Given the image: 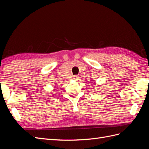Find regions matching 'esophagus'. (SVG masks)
I'll list each match as a JSON object with an SVG mask.
<instances>
[{"mask_svg": "<svg viewBox=\"0 0 149 149\" xmlns=\"http://www.w3.org/2000/svg\"><path fill=\"white\" fill-rule=\"evenodd\" d=\"M73 79H75V80H77V79H78L79 78V76H78V75H74V76H73Z\"/></svg>", "mask_w": 149, "mask_h": 149, "instance_id": "esophagus-1", "label": "esophagus"}]
</instances>
